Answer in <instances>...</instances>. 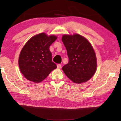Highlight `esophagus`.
<instances>
[{"label": "esophagus", "instance_id": "esophagus-1", "mask_svg": "<svg viewBox=\"0 0 121 121\" xmlns=\"http://www.w3.org/2000/svg\"><path fill=\"white\" fill-rule=\"evenodd\" d=\"M57 68L58 69H60V68H61V67H62V66H61V65L60 64H57Z\"/></svg>", "mask_w": 121, "mask_h": 121}]
</instances>
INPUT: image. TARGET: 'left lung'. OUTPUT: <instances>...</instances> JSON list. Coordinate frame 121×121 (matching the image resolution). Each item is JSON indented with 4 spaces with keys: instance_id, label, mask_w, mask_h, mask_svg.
<instances>
[{
    "instance_id": "left-lung-1",
    "label": "left lung",
    "mask_w": 121,
    "mask_h": 121,
    "mask_svg": "<svg viewBox=\"0 0 121 121\" xmlns=\"http://www.w3.org/2000/svg\"><path fill=\"white\" fill-rule=\"evenodd\" d=\"M67 51L68 63L62 68L67 77L76 84L91 78L97 69V59L91 44L79 34L64 35L62 38Z\"/></svg>"
}]
</instances>
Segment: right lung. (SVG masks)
<instances>
[{"label": "right lung", "mask_w": 121, "mask_h": 121, "mask_svg": "<svg viewBox=\"0 0 121 121\" xmlns=\"http://www.w3.org/2000/svg\"><path fill=\"white\" fill-rule=\"evenodd\" d=\"M57 39L45 33L36 35L29 39L21 49L19 66L24 77L31 82H40L57 68L52 61L49 47Z\"/></svg>", "instance_id": "obj_1"}]
</instances>
